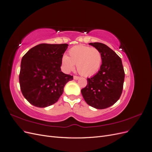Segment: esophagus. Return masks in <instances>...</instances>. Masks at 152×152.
I'll return each instance as SVG.
<instances>
[{
    "mask_svg": "<svg viewBox=\"0 0 152 152\" xmlns=\"http://www.w3.org/2000/svg\"><path fill=\"white\" fill-rule=\"evenodd\" d=\"M79 76H76V75H75V76H73V79H74L75 80H78L79 79Z\"/></svg>",
    "mask_w": 152,
    "mask_h": 152,
    "instance_id": "34e87169",
    "label": "esophagus"
}]
</instances>
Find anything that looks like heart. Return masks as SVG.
I'll use <instances>...</instances> for the list:
<instances>
[{
    "mask_svg": "<svg viewBox=\"0 0 152 152\" xmlns=\"http://www.w3.org/2000/svg\"><path fill=\"white\" fill-rule=\"evenodd\" d=\"M68 54L69 56L63 55L61 60L64 70L66 72L73 70L75 64H77V71L80 75L91 76L102 65V54L95 48L78 45L69 50Z\"/></svg>",
    "mask_w": 152,
    "mask_h": 152,
    "instance_id": "b5f03b06",
    "label": "heart"
}]
</instances>
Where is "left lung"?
<instances>
[{"label":"left lung","mask_w":152,"mask_h":152,"mask_svg":"<svg viewBox=\"0 0 152 152\" xmlns=\"http://www.w3.org/2000/svg\"><path fill=\"white\" fill-rule=\"evenodd\" d=\"M102 54V64L95 75L87 79L86 87L81 90L86 102L97 109L111 107L120 98L125 77L121 58L107 45L89 43Z\"/></svg>","instance_id":"left-lung-1"}]
</instances>
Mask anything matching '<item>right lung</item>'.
<instances>
[{"label":"right lung","mask_w":152,"mask_h":152,"mask_svg":"<svg viewBox=\"0 0 152 152\" xmlns=\"http://www.w3.org/2000/svg\"><path fill=\"white\" fill-rule=\"evenodd\" d=\"M67 44H40L22 58L19 81L21 93L32 105L44 108L58 102L73 76L61 71Z\"/></svg>","instance_id":"right-lung-1"}]
</instances>
